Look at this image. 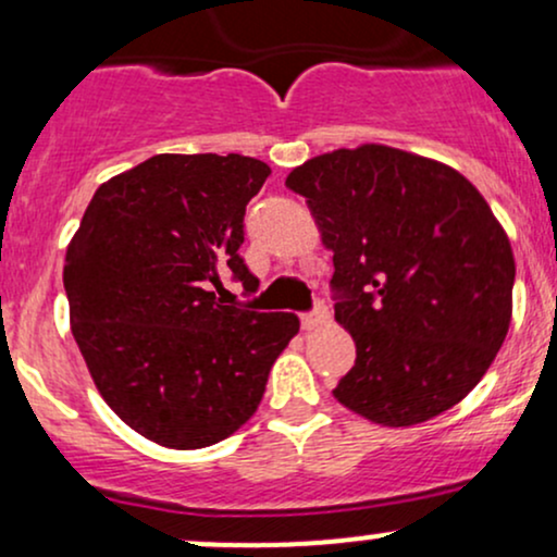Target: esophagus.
I'll use <instances>...</instances> for the list:
<instances>
[{"label":"esophagus","instance_id":"obj_1","mask_svg":"<svg viewBox=\"0 0 557 557\" xmlns=\"http://www.w3.org/2000/svg\"><path fill=\"white\" fill-rule=\"evenodd\" d=\"M330 319V309L324 304H317L314 311H309V314L300 317V324H304V330H314L319 324H324Z\"/></svg>","mask_w":557,"mask_h":557}]
</instances>
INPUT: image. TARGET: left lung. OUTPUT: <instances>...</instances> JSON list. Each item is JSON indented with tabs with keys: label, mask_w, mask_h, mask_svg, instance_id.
I'll return each instance as SVG.
<instances>
[{
	"label": "left lung",
	"mask_w": 557,
	"mask_h": 557,
	"mask_svg": "<svg viewBox=\"0 0 557 557\" xmlns=\"http://www.w3.org/2000/svg\"><path fill=\"white\" fill-rule=\"evenodd\" d=\"M285 185L332 251L335 319L356 343L332 395L382 426L463 400L513 314V251L484 196L458 170L382 144L319 154Z\"/></svg>",
	"instance_id": "obj_1"
}]
</instances>
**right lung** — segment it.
<instances>
[{
    "label": "right lung",
    "instance_id": "obj_1",
    "mask_svg": "<svg viewBox=\"0 0 557 557\" xmlns=\"http://www.w3.org/2000/svg\"><path fill=\"white\" fill-rule=\"evenodd\" d=\"M270 168L240 154H157L96 188L65 253L70 330L101 398L151 443L196 450L257 413L296 314L235 309L246 203Z\"/></svg>",
    "mask_w": 557,
    "mask_h": 557
}]
</instances>
